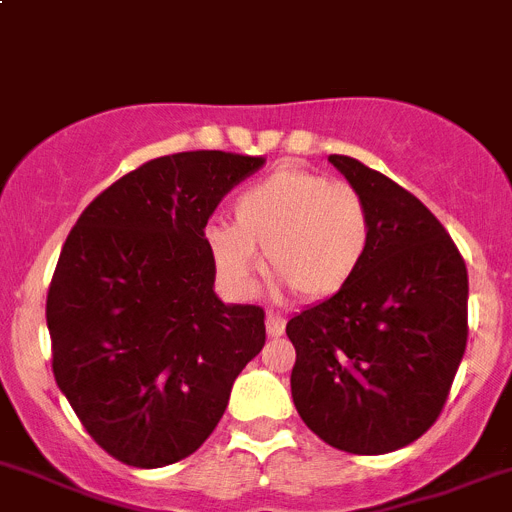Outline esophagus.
<instances>
[{
	"mask_svg": "<svg viewBox=\"0 0 512 512\" xmlns=\"http://www.w3.org/2000/svg\"><path fill=\"white\" fill-rule=\"evenodd\" d=\"M265 329H267V336H270V339H278V336H283V331H285V321L280 319L278 313H267Z\"/></svg>",
	"mask_w": 512,
	"mask_h": 512,
	"instance_id": "34e87169",
	"label": "esophagus"
}]
</instances>
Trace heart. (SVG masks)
<instances>
[{
    "mask_svg": "<svg viewBox=\"0 0 512 512\" xmlns=\"http://www.w3.org/2000/svg\"><path fill=\"white\" fill-rule=\"evenodd\" d=\"M211 265L237 296L255 290L260 255L267 273L303 303L342 293L367 260L372 211L349 183L306 168H278L239 193L232 227L204 232Z\"/></svg>",
    "mask_w": 512,
    "mask_h": 512,
    "instance_id": "1",
    "label": "heart"
}]
</instances>
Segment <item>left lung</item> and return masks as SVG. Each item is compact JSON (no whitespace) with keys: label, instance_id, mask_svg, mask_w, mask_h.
Wrapping results in <instances>:
<instances>
[{"label":"left lung","instance_id":"left-lung-1","mask_svg":"<svg viewBox=\"0 0 512 512\" xmlns=\"http://www.w3.org/2000/svg\"><path fill=\"white\" fill-rule=\"evenodd\" d=\"M372 211L357 278L288 321L290 393L313 434L349 454H388L434 426L467 347L469 280L454 239L413 193L329 155Z\"/></svg>","mask_w":512,"mask_h":512}]
</instances>
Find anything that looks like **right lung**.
<instances>
[{"label": "right lung", "mask_w": 512, "mask_h": 512, "mask_svg": "<svg viewBox=\"0 0 512 512\" xmlns=\"http://www.w3.org/2000/svg\"><path fill=\"white\" fill-rule=\"evenodd\" d=\"M262 163L222 150L147 160L68 234L45 303L53 375L122 464L155 469L199 449L265 344L260 306L216 298L204 237L219 201Z\"/></svg>", "instance_id": "add662e5"}]
</instances>
